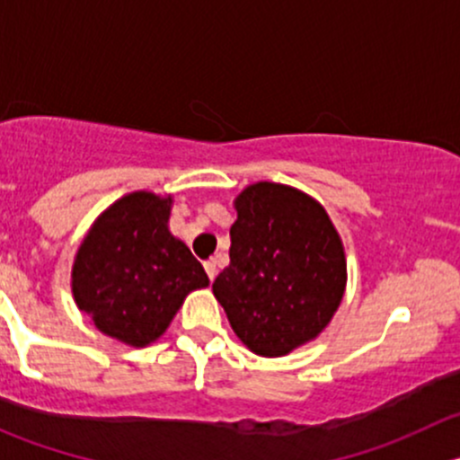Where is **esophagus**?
<instances>
[{"instance_id": "1", "label": "esophagus", "mask_w": 460, "mask_h": 460, "mask_svg": "<svg viewBox=\"0 0 460 460\" xmlns=\"http://www.w3.org/2000/svg\"><path fill=\"white\" fill-rule=\"evenodd\" d=\"M204 271H207L208 280H216V276H217V264H216V260H208V262H204Z\"/></svg>"}]
</instances>
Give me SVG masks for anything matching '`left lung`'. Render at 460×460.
I'll return each mask as SVG.
<instances>
[{
	"label": "left lung",
	"instance_id": "obj_1",
	"mask_svg": "<svg viewBox=\"0 0 460 460\" xmlns=\"http://www.w3.org/2000/svg\"><path fill=\"white\" fill-rule=\"evenodd\" d=\"M234 208L231 262L213 296L247 349L280 358L316 341L341 307L345 247L323 204L289 184H249Z\"/></svg>",
	"mask_w": 460,
	"mask_h": 460
}]
</instances>
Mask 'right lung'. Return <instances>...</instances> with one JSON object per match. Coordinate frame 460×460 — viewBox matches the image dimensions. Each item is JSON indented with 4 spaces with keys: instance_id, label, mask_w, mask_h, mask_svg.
<instances>
[{
    "instance_id": "1",
    "label": "right lung",
    "mask_w": 460,
    "mask_h": 460,
    "mask_svg": "<svg viewBox=\"0 0 460 460\" xmlns=\"http://www.w3.org/2000/svg\"><path fill=\"white\" fill-rule=\"evenodd\" d=\"M173 196L133 191L104 208L77 249L71 289L95 329L128 347L162 338L208 276L169 229Z\"/></svg>"
}]
</instances>
